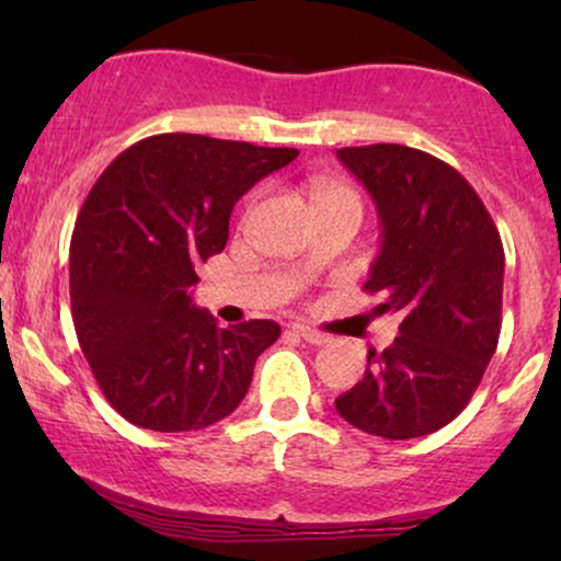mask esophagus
Masks as SVG:
<instances>
[{
    "mask_svg": "<svg viewBox=\"0 0 561 561\" xmlns=\"http://www.w3.org/2000/svg\"><path fill=\"white\" fill-rule=\"evenodd\" d=\"M293 330L298 332L300 337L306 340V343H311V345H327V343H330V334H324V332L313 330V327H306V324H293Z\"/></svg>",
    "mask_w": 561,
    "mask_h": 561,
    "instance_id": "34e87169",
    "label": "esophagus"
}]
</instances>
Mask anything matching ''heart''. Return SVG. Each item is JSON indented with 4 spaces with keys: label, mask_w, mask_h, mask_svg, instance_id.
<instances>
[{
    "label": "heart",
    "mask_w": 561,
    "mask_h": 561,
    "mask_svg": "<svg viewBox=\"0 0 561 561\" xmlns=\"http://www.w3.org/2000/svg\"><path fill=\"white\" fill-rule=\"evenodd\" d=\"M311 197H313V203H317V205L334 203V199H347V203L358 205L356 195H353L351 190H345V186H337V184H313Z\"/></svg>",
    "instance_id": "heart-1"
}]
</instances>
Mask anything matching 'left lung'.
<instances>
[{
    "label": "left lung",
    "mask_w": 561,
    "mask_h": 561,
    "mask_svg": "<svg viewBox=\"0 0 561 561\" xmlns=\"http://www.w3.org/2000/svg\"><path fill=\"white\" fill-rule=\"evenodd\" d=\"M337 158L382 227L364 289L379 298L377 317L398 313L401 327L334 409L388 440L430 435L465 411L499 345L504 244L478 192L430 152L366 145Z\"/></svg>",
    "instance_id": "1"
}]
</instances>
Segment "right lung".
<instances>
[{
	"label": "right lung",
	"mask_w": 561,
	"mask_h": 561,
	"mask_svg": "<svg viewBox=\"0 0 561 561\" xmlns=\"http://www.w3.org/2000/svg\"><path fill=\"white\" fill-rule=\"evenodd\" d=\"M295 158L293 147L158 134L94 182L70 240V308L96 385L124 420L190 433L242 403L279 324L221 330L190 287L227 244L237 199Z\"/></svg>",
	"instance_id": "obj_1"
}]
</instances>
